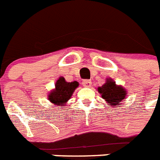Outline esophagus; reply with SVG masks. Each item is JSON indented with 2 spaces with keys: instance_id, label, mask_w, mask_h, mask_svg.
I'll return each instance as SVG.
<instances>
[{
  "instance_id": "esophagus-1",
  "label": "esophagus",
  "mask_w": 160,
  "mask_h": 160,
  "mask_svg": "<svg viewBox=\"0 0 160 160\" xmlns=\"http://www.w3.org/2000/svg\"><path fill=\"white\" fill-rule=\"evenodd\" d=\"M82 86L86 87V88H89V87L92 86V81L91 80H88V79H85L82 81Z\"/></svg>"
}]
</instances>
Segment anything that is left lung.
I'll list each match as a JSON object with an SVG mask.
<instances>
[{"mask_svg": "<svg viewBox=\"0 0 160 160\" xmlns=\"http://www.w3.org/2000/svg\"><path fill=\"white\" fill-rule=\"evenodd\" d=\"M98 92L102 98L112 107H121V102H124L126 98V90L123 87L116 85V82L112 78H107L102 87H98Z\"/></svg>", "mask_w": 160, "mask_h": 160, "instance_id": "left-lung-1", "label": "left lung"}]
</instances>
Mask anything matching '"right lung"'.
I'll use <instances>...</instances> for the list:
<instances>
[{"label":"right lung","instance_id":"obj_1","mask_svg":"<svg viewBox=\"0 0 160 160\" xmlns=\"http://www.w3.org/2000/svg\"><path fill=\"white\" fill-rule=\"evenodd\" d=\"M79 83L77 81L68 82L64 78L60 77L55 83V88L52 90L48 94V98L49 102L54 105L58 106H65L66 102L69 100L72 96V93Z\"/></svg>","mask_w":160,"mask_h":160}]
</instances>
